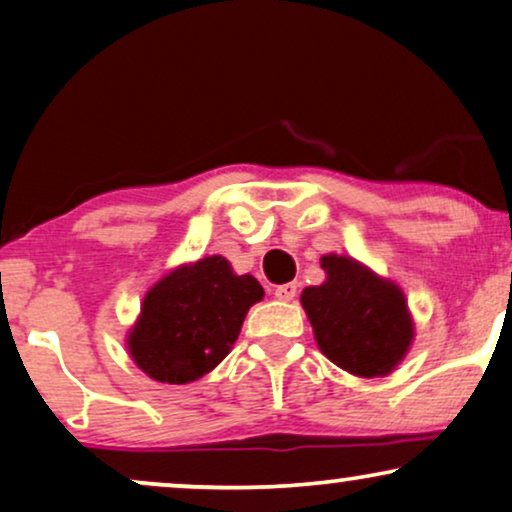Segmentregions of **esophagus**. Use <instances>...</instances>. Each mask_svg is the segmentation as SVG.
Instances as JSON below:
<instances>
[{
    "label": "esophagus",
    "instance_id": "esophagus-1",
    "mask_svg": "<svg viewBox=\"0 0 512 512\" xmlns=\"http://www.w3.org/2000/svg\"><path fill=\"white\" fill-rule=\"evenodd\" d=\"M274 295L281 299V302H290V299H295L297 295V283H285V285H278Z\"/></svg>",
    "mask_w": 512,
    "mask_h": 512
}]
</instances>
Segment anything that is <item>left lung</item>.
<instances>
[{
  "instance_id": "1",
  "label": "left lung",
  "mask_w": 512,
  "mask_h": 512,
  "mask_svg": "<svg viewBox=\"0 0 512 512\" xmlns=\"http://www.w3.org/2000/svg\"><path fill=\"white\" fill-rule=\"evenodd\" d=\"M325 281L302 292L318 349L356 377H386L410 351L414 320L398 283L349 255L320 257Z\"/></svg>"
}]
</instances>
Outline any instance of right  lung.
I'll use <instances>...</instances> for the list:
<instances>
[{"instance_id":"add662e5","label":"right lung","mask_w":512,"mask_h":512,"mask_svg":"<svg viewBox=\"0 0 512 512\" xmlns=\"http://www.w3.org/2000/svg\"><path fill=\"white\" fill-rule=\"evenodd\" d=\"M262 297L257 278L234 274L222 255L180 264L147 290L126 349L154 381L189 384L227 358Z\"/></svg>"}]
</instances>
